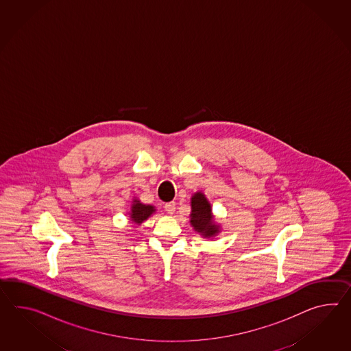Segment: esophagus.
Masks as SVG:
<instances>
[{
	"label": "esophagus",
	"instance_id": "esophagus-1",
	"mask_svg": "<svg viewBox=\"0 0 351 351\" xmlns=\"http://www.w3.org/2000/svg\"><path fill=\"white\" fill-rule=\"evenodd\" d=\"M175 209H176L175 202H170V203H166V204H165V210L169 214L175 213Z\"/></svg>",
	"mask_w": 351,
	"mask_h": 351
}]
</instances>
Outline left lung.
Wrapping results in <instances>:
<instances>
[{"label": "left lung", "instance_id": "1", "mask_svg": "<svg viewBox=\"0 0 351 351\" xmlns=\"http://www.w3.org/2000/svg\"><path fill=\"white\" fill-rule=\"evenodd\" d=\"M190 223L194 230L204 239H210L219 233V226L214 222L210 203L203 193H195L191 197V214Z\"/></svg>", "mask_w": 351, "mask_h": 351}]
</instances>
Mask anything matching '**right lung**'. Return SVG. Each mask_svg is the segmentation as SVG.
<instances>
[{
	"instance_id": "add662e5",
	"label": "right lung",
	"mask_w": 351,
	"mask_h": 351,
	"mask_svg": "<svg viewBox=\"0 0 351 351\" xmlns=\"http://www.w3.org/2000/svg\"><path fill=\"white\" fill-rule=\"evenodd\" d=\"M154 206H147V204H142L138 199H133L132 203V208H130V221L136 223V224H141L145 222V219H148L152 214L154 213Z\"/></svg>"
}]
</instances>
